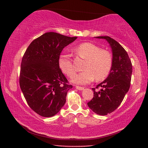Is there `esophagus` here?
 <instances>
[{
  "mask_svg": "<svg viewBox=\"0 0 148 148\" xmlns=\"http://www.w3.org/2000/svg\"><path fill=\"white\" fill-rule=\"evenodd\" d=\"M75 88L77 89V90H84V88H83V87H80V86H75Z\"/></svg>",
  "mask_w": 148,
  "mask_h": 148,
  "instance_id": "1",
  "label": "esophagus"
}]
</instances>
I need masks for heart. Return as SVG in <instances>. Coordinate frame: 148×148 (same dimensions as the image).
<instances>
[{
    "label": "heart",
    "instance_id": "b5f03b06",
    "mask_svg": "<svg viewBox=\"0 0 148 148\" xmlns=\"http://www.w3.org/2000/svg\"><path fill=\"white\" fill-rule=\"evenodd\" d=\"M81 57L86 60L84 71L75 74L71 81L76 84H90L94 79L96 81L104 79L108 75L112 64V58L108 51L102 50L96 44L84 42L75 48ZM58 66L62 73L71 77L75 73V68L69 56L60 54L58 58Z\"/></svg>",
    "mask_w": 148,
    "mask_h": 148
}]
</instances>
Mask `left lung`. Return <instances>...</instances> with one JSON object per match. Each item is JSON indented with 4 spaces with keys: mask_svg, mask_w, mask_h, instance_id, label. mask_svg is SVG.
Masks as SVG:
<instances>
[{
    "mask_svg": "<svg viewBox=\"0 0 148 148\" xmlns=\"http://www.w3.org/2000/svg\"><path fill=\"white\" fill-rule=\"evenodd\" d=\"M106 40L112 49V64L110 73L104 82L97 86L98 92L92 88L94 97L88 103L91 110L99 115L112 112L121 104L130 88L132 64L128 54L122 46L109 36H98Z\"/></svg>",
    "mask_w": 148,
    "mask_h": 148,
    "instance_id": "left-lung-1",
    "label": "left lung"
}]
</instances>
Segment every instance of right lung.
Returning a JSON list of instances; mask_svg holds the SVG:
<instances>
[{
  "mask_svg": "<svg viewBox=\"0 0 148 148\" xmlns=\"http://www.w3.org/2000/svg\"><path fill=\"white\" fill-rule=\"evenodd\" d=\"M77 37L47 32L32 42L22 58L19 85L27 104L40 116L59 112L73 88L58 66L62 49Z\"/></svg>",
  "mask_w": 148,
  "mask_h": 148,
  "instance_id": "1",
  "label": "right lung"
}]
</instances>
